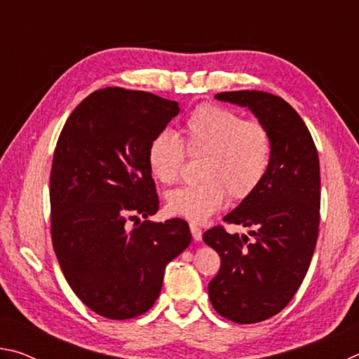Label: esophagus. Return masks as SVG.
<instances>
[{
  "instance_id": "34e87169",
  "label": "esophagus",
  "mask_w": 359,
  "mask_h": 359,
  "mask_svg": "<svg viewBox=\"0 0 359 359\" xmlns=\"http://www.w3.org/2000/svg\"><path fill=\"white\" fill-rule=\"evenodd\" d=\"M190 229H191V236H193L194 241L199 242V241L203 239V231H201V228L198 226V224L191 223V224H190Z\"/></svg>"
}]
</instances>
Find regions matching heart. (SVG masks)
Wrapping results in <instances>:
<instances>
[{
    "mask_svg": "<svg viewBox=\"0 0 359 359\" xmlns=\"http://www.w3.org/2000/svg\"><path fill=\"white\" fill-rule=\"evenodd\" d=\"M190 154H204L198 184L168 193V210L193 223H203L231 199H244L264 180L272 161V139L259 121L244 120L231 109L201 104L182 126ZM147 165L154 179L171 185L180 177L184 144L175 133L161 130L147 145Z\"/></svg>",
    "mask_w": 359,
    "mask_h": 359,
    "instance_id": "heart-1",
    "label": "heart"
}]
</instances>
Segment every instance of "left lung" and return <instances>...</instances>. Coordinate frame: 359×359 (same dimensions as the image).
Returning a JSON list of instances; mask_svg holds the SVG:
<instances>
[{
    "instance_id": "1",
    "label": "left lung",
    "mask_w": 359,
    "mask_h": 359,
    "mask_svg": "<svg viewBox=\"0 0 359 359\" xmlns=\"http://www.w3.org/2000/svg\"><path fill=\"white\" fill-rule=\"evenodd\" d=\"M215 98L250 109L272 139L264 180L223 218L252 228L253 239L223 226L203 234L222 259L209 283L212 306L234 323L250 325L283 311L311 266L320 224L318 151L299 114L280 96L239 90Z\"/></svg>"
}]
</instances>
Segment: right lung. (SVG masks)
<instances>
[{"instance_id": "1", "label": "right lung", "mask_w": 359, "mask_h": 359, "mask_svg": "<svg viewBox=\"0 0 359 359\" xmlns=\"http://www.w3.org/2000/svg\"><path fill=\"white\" fill-rule=\"evenodd\" d=\"M179 111L154 93L107 87L88 95L60 133L50 171L53 250L72 291L101 317L147 312L166 264L191 242L182 218L128 226L158 212L145 154Z\"/></svg>"}]
</instances>
